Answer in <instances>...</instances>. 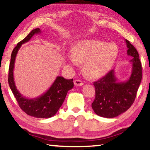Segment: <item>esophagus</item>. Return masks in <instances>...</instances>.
Listing matches in <instances>:
<instances>
[{"instance_id": "obj_1", "label": "esophagus", "mask_w": 150, "mask_h": 150, "mask_svg": "<svg viewBox=\"0 0 150 150\" xmlns=\"http://www.w3.org/2000/svg\"><path fill=\"white\" fill-rule=\"evenodd\" d=\"M74 84L75 86H82L83 85V83L81 80L77 79L74 81Z\"/></svg>"}]
</instances>
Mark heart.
<instances>
[{
  "label": "heart",
  "mask_w": 150,
  "mask_h": 150,
  "mask_svg": "<svg viewBox=\"0 0 150 150\" xmlns=\"http://www.w3.org/2000/svg\"><path fill=\"white\" fill-rule=\"evenodd\" d=\"M118 54L117 45L100 40H87L75 45L69 60L73 64L84 63V72L91 79L100 78L108 72Z\"/></svg>",
  "instance_id": "1"
}]
</instances>
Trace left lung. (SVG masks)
<instances>
[{
  "label": "left lung",
  "instance_id": "1",
  "mask_svg": "<svg viewBox=\"0 0 150 150\" xmlns=\"http://www.w3.org/2000/svg\"><path fill=\"white\" fill-rule=\"evenodd\" d=\"M127 54L132 59V73L125 81H118L114 70L93 83L95 98L92 108L96 115L105 118H115L126 112L132 105L140 85L142 65L138 52L128 40H125Z\"/></svg>",
  "mask_w": 150,
  "mask_h": 150
}]
</instances>
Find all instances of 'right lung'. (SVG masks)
Returning a JSON list of instances; mask_svg holds the SVG:
<instances>
[{
  "instance_id": "add662e5",
  "label": "right lung",
  "mask_w": 150,
  "mask_h": 150,
  "mask_svg": "<svg viewBox=\"0 0 150 150\" xmlns=\"http://www.w3.org/2000/svg\"><path fill=\"white\" fill-rule=\"evenodd\" d=\"M42 33L39 28L33 30L30 34L20 42L14 47L11 54V63L8 71V84L16 98L19 106L28 115L39 118L52 117L57 112L62 106L67 92L73 88V79H65L57 76L52 86L46 92L34 98H28L20 94L17 90L14 79V68L15 59L19 49L22 44L29 42L34 35Z\"/></svg>"
}]
</instances>
